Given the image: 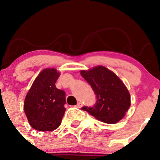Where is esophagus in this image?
I'll return each mask as SVG.
<instances>
[{"label":"esophagus","instance_id":"esophagus-1","mask_svg":"<svg viewBox=\"0 0 160 160\" xmlns=\"http://www.w3.org/2000/svg\"><path fill=\"white\" fill-rule=\"evenodd\" d=\"M76 107L78 108H80L82 107V103H81V102H78V103H77V104H76Z\"/></svg>","mask_w":160,"mask_h":160}]
</instances>
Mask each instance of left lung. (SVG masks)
I'll return each mask as SVG.
<instances>
[{"instance_id":"1","label":"left lung","mask_w":160,"mask_h":160,"mask_svg":"<svg viewBox=\"0 0 160 160\" xmlns=\"http://www.w3.org/2000/svg\"><path fill=\"white\" fill-rule=\"evenodd\" d=\"M80 74L96 95L93 107L84 106L81 109L102 122H118L131 105V96L125 84L116 74L102 66L81 71Z\"/></svg>"}]
</instances>
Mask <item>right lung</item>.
<instances>
[{"mask_svg": "<svg viewBox=\"0 0 160 160\" xmlns=\"http://www.w3.org/2000/svg\"><path fill=\"white\" fill-rule=\"evenodd\" d=\"M59 76L56 69H44L26 95L24 112L31 127L37 131L52 132L61 125L66 111V93L55 85Z\"/></svg>", "mask_w": 160, "mask_h": 160, "instance_id": "1", "label": "right lung"}]
</instances>
